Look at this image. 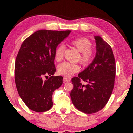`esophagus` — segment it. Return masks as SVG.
Masks as SVG:
<instances>
[{"instance_id": "obj_1", "label": "esophagus", "mask_w": 133, "mask_h": 133, "mask_svg": "<svg viewBox=\"0 0 133 133\" xmlns=\"http://www.w3.org/2000/svg\"><path fill=\"white\" fill-rule=\"evenodd\" d=\"M70 78H67V77H64V82L67 83V82H69L70 81Z\"/></svg>"}]
</instances>
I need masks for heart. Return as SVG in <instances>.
Segmentation results:
<instances>
[{
    "mask_svg": "<svg viewBox=\"0 0 133 133\" xmlns=\"http://www.w3.org/2000/svg\"><path fill=\"white\" fill-rule=\"evenodd\" d=\"M71 44L81 53L79 58L81 63L83 65H89L94 56V52L91 49V42L86 38H79L72 41ZM65 49V46L63 44H60L56 47L55 51V59L56 61H59L63 59ZM79 70V67L78 65L68 62L60 64L58 67V72L59 74L65 77H70Z\"/></svg>",
    "mask_w": 133,
    "mask_h": 133,
    "instance_id": "heart-1",
    "label": "heart"
}]
</instances>
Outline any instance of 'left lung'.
Returning <instances> with one entry per match:
<instances>
[{"label":"left lung","mask_w":133,"mask_h":133,"mask_svg":"<svg viewBox=\"0 0 133 133\" xmlns=\"http://www.w3.org/2000/svg\"><path fill=\"white\" fill-rule=\"evenodd\" d=\"M96 54L93 61L78 77H74L70 97L77 109L86 114L95 113L107 105L114 88L116 62L111 46L95 36ZM83 80L87 83L85 85Z\"/></svg>","instance_id":"left-lung-1"}]
</instances>
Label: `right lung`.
Listing matches in <instances>:
<instances>
[{"mask_svg":"<svg viewBox=\"0 0 133 133\" xmlns=\"http://www.w3.org/2000/svg\"><path fill=\"white\" fill-rule=\"evenodd\" d=\"M70 32L40 30L21 45L15 61V83L19 96L31 110L45 112L52 107L53 92L63 82V77L53 76L55 51Z\"/></svg>","mask_w":133,"mask_h":133,"instance_id":"add662e5","label":"right lung"}]
</instances>
